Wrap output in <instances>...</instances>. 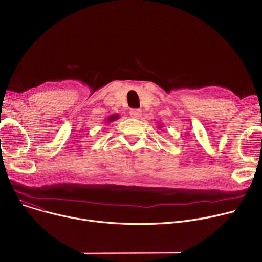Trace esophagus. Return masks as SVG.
Returning <instances> with one entry per match:
<instances>
[{"label": "esophagus", "instance_id": "obj_1", "mask_svg": "<svg viewBox=\"0 0 262 262\" xmlns=\"http://www.w3.org/2000/svg\"><path fill=\"white\" fill-rule=\"evenodd\" d=\"M129 115L134 119H139L142 116V112L140 109H132L129 112Z\"/></svg>", "mask_w": 262, "mask_h": 262}]
</instances>
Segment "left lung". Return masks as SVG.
Returning <instances> with one entry per match:
<instances>
[{
  "mask_svg": "<svg viewBox=\"0 0 262 262\" xmlns=\"http://www.w3.org/2000/svg\"><path fill=\"white\" fill-rule=\"evenodd\" d=\"M158 127H159V128H160V127H161V125H160V124H159V125H158Z\"/></svg>",
  "mask_w": 262,
  "mask_h": 262,
  "instance_id": "left-lung-1",
  "label": "left lung"
}]
</instances>
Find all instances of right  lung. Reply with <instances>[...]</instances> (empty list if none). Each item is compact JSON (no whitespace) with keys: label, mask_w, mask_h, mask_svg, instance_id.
Instances as JSON below:
<instances>
[{"label":"right lung","mask_w":262,"mask_h":262,"mask_svg":"<svg viewBox=\"0 0 262 262\" xmlns=\"http://www.w3.org/2000/svg\"><path fill=\"white\" fill-rule=\"evenodd\" d=\"M108 121H110V122H112V121H113V118H112V117H110V119H109Z\"/></svg>","instance_id":"obj_1"}]
</instances>
